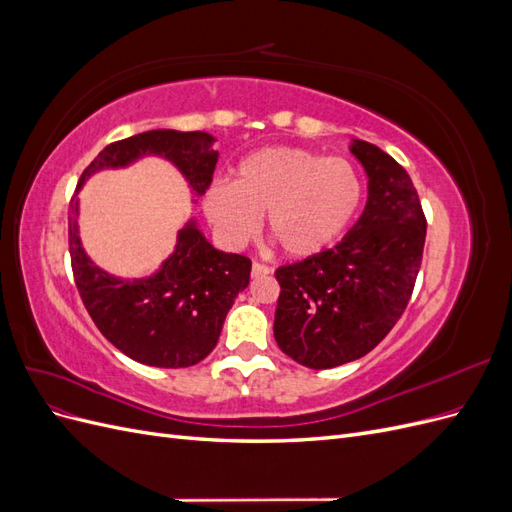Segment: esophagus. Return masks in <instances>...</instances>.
Instances as JSON below:
<instances>
[{
	"label": "esophagus",
	"instance_id": "esophagus-1",
	"mask_svg": "<svg viewBox=\"0 0 512 512\" xmlns=\"http://www.w3.org/2000/svg\"><path fill=\"white\" fill-rule=\"evenodd\" d=\"M269 273H271V269L265 267V265H260V262H254V265H252V277H267Z\"/></svg>",
	"mask_w": 512,
	"mask_h": 512
}]
</instances>
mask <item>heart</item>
<instances>
[{
  "mask_svg": "<svg viewBox=\"0 0 512 512\" xmlns=\"http://www.w3.org/2000/svg\"><path fill=\"white\" fill-rule=\"evenodd\" d=\"M363 203L359 168L301 147H265L243 158L232 183L215 181L203 194L205 218L228 247L269 235L288 258H314L344 235Z\"/></svg>",
  "mask_w": 512,
  "mask_h": 512,
  "instance_id": "b5f03b06",
  "label": "heart"
}]
</instances>
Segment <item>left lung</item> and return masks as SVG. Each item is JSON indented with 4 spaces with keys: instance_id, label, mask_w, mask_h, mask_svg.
<instances>
[{
    "instance_id": "left-lung-1",
    "label": "left lung",
    "mask_w": 512,
    "mask_h": 512,
    "mask_svg": "<svg viewBox=\"0 0 512 512\" xmlns=\"http://www.w3.org/2000/svg\"><path fill=\"white\" fill-rule=\"evenodd\" d=\"M350 153L367 175L361 218L333 250L275 271V342L312 369L374 350L404 314L423 258L427 222L410 175L359 138Z\"/></svg>"
}]
</instances>
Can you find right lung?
I'll list each match as a JSON object with an SVG mask.
<instances>
[{
    "mask_svg": "<svg viewBox=\"0 0 512 512\" xmlns=\"http://www.w3.org/2000/svg\"><path fill=\"white\" fill-rule=\"evenodd\" d=\"M207 132L149 130L104 147L76 185L68 239L76 288L100 333L136 363L190 367L215 348L228 309L250 284L252 262L213 247L190 218L177 230L175 250L145 277H117L85 252L79 230V192L100 170H119L143 158H162L185 179L194 198L213 177L220 153Z\"/></svg>",
    "mask_w": 512,
    "mask_h": 512,
    "instance_id": "add662e5",
    "label": "right lung"
}]
</instances>
